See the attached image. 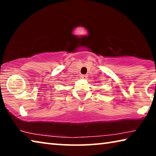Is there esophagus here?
<instances>
[{
  "mask_svg": "<svg viewBox=\"0 0 156 156\" xmlns=\"http://www.w3.org/2000/svg\"><path fill=\"white\" fill-rule=\"evenodd\" d=\"M81 78L83 79H86L87 78V75H81Z\"/></svg>",
  "mask_w": 156,
  "mask_h": 156,
  "instance_id": "esophagus-1",
  "label": "esophagus"
}]
</instances>
